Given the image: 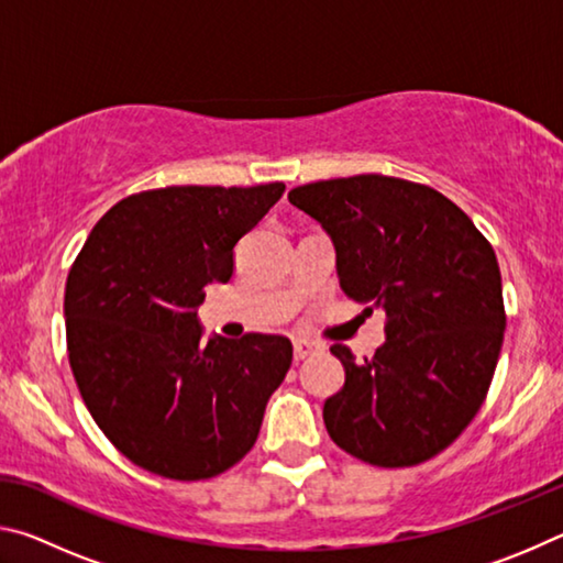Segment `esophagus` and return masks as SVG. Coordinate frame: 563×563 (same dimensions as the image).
<instances>
[{
  "label": "esophagus",
  "instance_id": "1",
  "mask_svg": "<svg viewBox=\"0 0 563 563\" xmlns=\"http://www.w3.org/2000/svg\"><path fill=\"white\" fill-rule=\"evenodd\" d=\"M318 347L316 345H310L308 340H295L292 342V355H295V360H305V357H310L312 352H316Z\"/></svg>",
  "mask_w": 563,
  "mask_h": 563
}]
</instances>
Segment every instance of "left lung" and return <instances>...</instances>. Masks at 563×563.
<instances>
[{"instance_id":"1","label":"left lung","mask_w":563,"mask_h":563,"mask_svg":"<svg viewBox=\"0 0 563 563\" xmlns=\"http://www.w3.org/2000/svg\"><path fill=\"white\" fill-rule=\"evenodd\" d=\"M288 201L330 235L347 298L387 312L373 360L330 347L345 385L322 407L328 434L375 466L432 460L479 412L497 369L507 316L494 247L462 208L412 180L330 178Z\"/></svg>"}]
</instances>
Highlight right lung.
I'll return each instance as SVG.
<instances>
[{
	"instance_id": "right-lung-1",
	"label": "right lung",
	"mask_w": 563,
	"mask_h": 563,
	"mask_svg": "<svg viewBox=\"0 0 563 563\" xmlns=\"http://www.w3.org/2000/svg\"><path fill=\"white\" fill-rule=\"evenodd\" d=\"M285 184L168 186L123 198L93 225L66 278L69 365L84 405L141 470L198 482L258 440L292 362L283 335L203 340L198 305L228 283L241 238Z\"/></svg>"
}]
</instances>
